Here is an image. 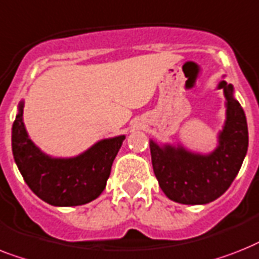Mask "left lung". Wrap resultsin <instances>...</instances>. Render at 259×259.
I'll list each match as a JSON object with an SVG mask.
<instances>
[{
    "mask_svg": "<svg viewBox=\"0 0 259 259\" xmlns=\"http://www.w3.org/2000/svg\"><path fill=\"white\" fill-rule=\"evenodd\" d=\"M226 98V119L218 133V146L209 154L182 145H158L150 140L153 170L166 197L184 205H205L224 194L237 177L249 145L247 122L234 88L220 81Z\"/></svg>",
    "mask_w": 259,
    "mask_h": 259,
    "instance_id": "1",
    "label": "left lung"
}]
</instances>
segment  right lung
Here are the masks:
<instances>
[{
	"instance_id": "right-lung-1",
	"label": "right lung",
	"mask_w": 259,
	"mask_h": 259,
	"mask_svg": "<svg viewBox=\"0 0 259 259\" xmlns=\"http://www.w3.org/2000/svg\"><path fill=\"white\" fill-rule=\"evenodd\" d=\"M123 140L125 136L105 138L70 158L48 155L29 138L24 101L12 127V150L21 176L38 198L53 206L85 205L98 198Z\"/></svg>"
}]
</instances>
